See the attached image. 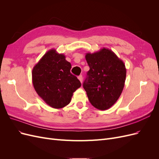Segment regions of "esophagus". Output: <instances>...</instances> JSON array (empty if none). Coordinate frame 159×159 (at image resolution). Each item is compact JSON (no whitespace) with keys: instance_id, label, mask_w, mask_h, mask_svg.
I'll return each mask as SVG.
<instances>
[{"instance_id":"1","label":"esophagus","mask_w":159,"mask_h":159,"mask_svg":"<svg viewBox=\"0 0 159 159\" xmlns=\"http://www.w3.org/2000/svg\"><path fill=\"white\" fill-rule=\"evenodd\" d=\"M78 79H79V80L80 81V82L82 83V81H83V77H82V75L78 76Z\"/></svg>"}]
</instances>
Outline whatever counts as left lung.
Wrapping results in <instances>:
<instances>
[{
	"mask_svg": "<svg viewBox=\"0 0 159 159\" xmlns=\"http://www.w3.org/2000/svg\"><path fill=\"white\" fill-rule=\"evenodd\" d=\"M89 66L87 78L83 84L89 102L99 110H107L121 95L126 78L124 62L111 50L85 54Z\"/></svg>",
	"mask_w": 159,
	"mask_h": 159,
	"instance_id": "8db88e82",
	"label": "left lung"
}]
</instances>
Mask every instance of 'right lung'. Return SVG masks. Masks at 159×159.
Returning a JSON list of instances; mask_svg holds the SVG:
<instances>
[{
  "label": "right lung",
  "mask_w": 159,
  "mask_h": 159,
  "mask_svg": "<svg viewBox=\"0 0 159 159\" xmlns=\"http://www.w3.org/2000/svg\"><path fill=\"white\" fill-rule=\"evenodd\" d=\"M71 64L55 49L48 51L34 66L33 86L38 95L52 108L68 105L74 91L81 87L77 77L70 73Z\"/></svg>",
  "instance_id": "right-lung-1"
}]
</instances>
